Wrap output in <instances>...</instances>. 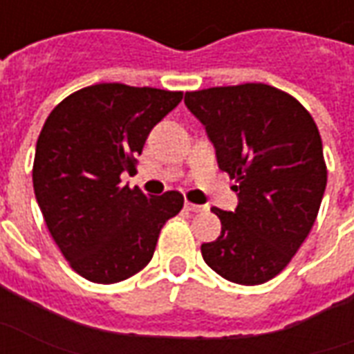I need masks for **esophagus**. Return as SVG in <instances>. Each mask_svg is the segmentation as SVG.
Returning a JSON list of instances; mask_svg holds the SVG:
<instances>
[{
    "mask_svg": "<svg viewBox=\"0 0 354 354\" xmlns=\"http://www.w3.org/2000/svg\"><path fill=\"white\" fill-rule=\"evenodd\" d=\"M185 207L188 211H192V213H200V211H205V205H198V203H192V202H185Z\"/></svg>",
    "mask_w": 354,
    "mask_h": 354,
    "instance_id": "1",
    "label": "esophagus"
}]
</instances>
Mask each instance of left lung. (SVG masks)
<instances>
[{"label":"left lung","mask_w":354,"mask_h":354,"mask_svg":"<svg viewBox=\"0 0 354 354\" xmlns=\"http://www.w3.org/2000/svg\"><path fill=\"white\" fill-rule=\"evenodd\" d=\"M185 103L205 126L239 198L236 211L213 207L223 228L202 245L205 264L237 285L273 279L309 236L326 188L313 117L262 82L187 92Z\"/></svg>","instance_id":"1"}]
</instances>
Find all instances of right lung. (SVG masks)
<instances>
[{
    "instance_id": "right-lung-1",
    "label": "right lung",
    "mask_w": 354,
    "mask_h": 354,
    "mask_svg": "<svg viewBox=\"0 0 354 354\" xmlns=\"http://www.w3.org/2000/svg\"><path fill=\"white\" fill-rule=\"evenodd\" d=\"M180 100L183 92L102 82L62 100L45 120L33 190L54 243L84 279L111 285L141 272L162 226L183 209L177 190L145 196L120 185Z\"/></svg>"
}]
</instances>
